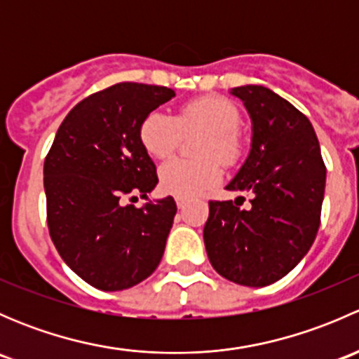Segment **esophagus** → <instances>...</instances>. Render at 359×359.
Here are the masks:
<instances>
[{"instance_id": "esophagus-1", "label": "esophagus", "mask_w": 359, "mask_h": 359, "mask_svg": "<svg viewBox=\"0 0 359 359\" xmlns=\"http://www.w3.org/2000/svg\"><path fill=\"white\" fill-rule=\"evenodd\" d=\"M175 203H177V206H179V208H184V206H186V203H187V198L177 196L175 198Z\"/></svg>"}]
</instances>
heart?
Wrapping results in <instances>:
<instances>
[{"label":"heart","mask_w":359,"mask_h":359,"mask_svg":"<svg viewBox=\"0 0 359 359\" xmlns=\"http://www.w3.org/2000/svg\"><path fill=\"white\" fill-rule=\"evenodd\" d=\"M240 112L222 97H201L180 107L177 116L165 111H153L140 123L139 137L144 149L153 158L172 156L182 133L203 130L198 146L200 159H170L159 168V186L173 196H196L215 186L222 177V168L215 158L233 163L240 156L241 140L238 133Z\"/></svg>","instance_id":"b5f03b06"}]
</instances>
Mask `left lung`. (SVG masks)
Here are the masks:
<instances>
[{
    "mask_svg": "<svg viewBox=\"0 0 359 359\" xmlns=\"http://www.w3.org/2000/svg\"><path fill=\"white\" fill-rule=\"evenodd\" d=\"M252 119V149L226 186L252 206L210 201L203 229L213 269L243 287H267L304 259L318 234L327 168L309 119L262 85L231 90Z\"/></svg>",
    "mask_w": 359,
    "mask_h": 359,
    "instance_id": "8db88e82",
    "label": "left lung"
}]
</instances>
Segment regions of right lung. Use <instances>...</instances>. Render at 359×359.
<instances>
[{
  "label": "right lung",
  "instance_id": "add662e5",
  "mask_svg": "<svg viewBox=\"0 0 359 359\" xmlns=\"http://www.w3.org/2000/svg\"><path fill=\"white\" fill-rule=\"evenodd\" d=\"M166 86L118 83L76 104L45 159L46 220L64 262L104 292L133 287L154 273L177 205L172 196L142 208L123 196L156 187V166L139 137L140 123L168 102ZM135 196H132V200Z\"/></svg>",
  "mask_w": 359,
  "mask_h": 359
}]
</instances>
